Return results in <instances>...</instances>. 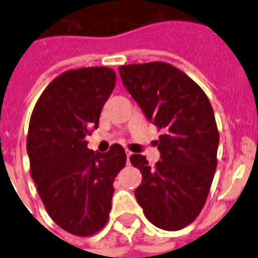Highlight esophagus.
Returning <instances> with one entry per match:
<instances>
[{"label":"esophagus","mask_w":258,"mask_h":258,"mask_svg":"<svg viewBox=\"0 0 258 258\" xmlns=\"http://www.w3.org/2000/svg\"><path fill=\"white\" fill-rule=\"evenodd\" d=\"M126 155H127V163H128V164H130V156L132 155V153L130 150H126Z\"/></svg>","instance_id":"esophagus-1"}]
</instances>
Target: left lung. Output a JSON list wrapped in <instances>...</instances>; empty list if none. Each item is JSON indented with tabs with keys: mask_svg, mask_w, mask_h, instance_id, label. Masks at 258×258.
<instances>
[{
	"mask_svg": "<svg viewBox=\"0 0 258 258\" xmlns=\"http://www.w3.org/2000/svg\"><path fill=\"white\" fill-rule=\"evenodd\" d=\"M122 83L149 121L162 131V160L150 167L130 156L143 182L135 191L150 223L179 230L201 213L218 165L219 131L210 100L188 75L167 62L119 66Z\"/></svg>",
	"mask_w": 258,
	"mask_h": 258,
	"instance_id": "1",
	"label": "left lung"
}]
</instances>
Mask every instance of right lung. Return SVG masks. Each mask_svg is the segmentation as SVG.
Here are the masks:
<instances>
[{
    "label": "right lung",
    "mask_w": 258,
    "mask_h": 258,
    "mask_svg": "<svg viewBox=\"0 0 258 258\" xmlns=\"http://www.w3.org/2000/svg\"><path fill=\"white\" fill-rule=\"evenodd\" d=\"M114 85L115 72L109 67L62 72L40 94L29 122L26 150L40 200L58 227L79 237L104 228L113 180L126 165L119 144L94 153L85 140L98 128Z\"/></svg>",
    "instance_id": "1"
}]
</instances>
